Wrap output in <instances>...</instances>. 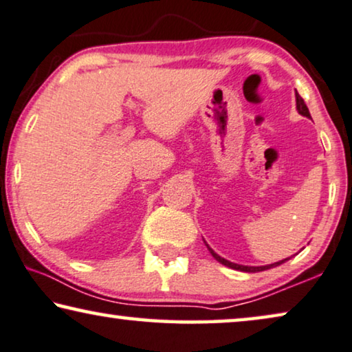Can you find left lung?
I'll return each instance as SVG.
<instances>
[{"label": "left lung", "mask_w": 352, "mask_h": 352, "mask_svg": "<svg viewBox=\"0 0 352 352\" xmlns=\"http://www.w3.org/2000/svg\"><path fill=\"white\" fill-rule=\"evenodd\" d=\"M296 107H297V112L300 113V115H303V117L311 118L310 110H308L305 101H303L302 96H300V94H298L297 91H296ZM204 243H206V246L208 248V251H210V253H212L213 258L217 259L218 262H221L223 265L230 267V269H234V270H240V272H251V274H256V272L269 270V269H272V267H276V265L283 264V262L289 261V258H287V259H283V261H280V262H274V264H269V265H259V267H253V265H240V264H235V262H230V261H228V259H224V258H221V256H219V254L214 253V251H213L212 248H210V246L207 245L206 240H204Z\"/></svg>", "instance_id": "obj_1"}]
</instances>
